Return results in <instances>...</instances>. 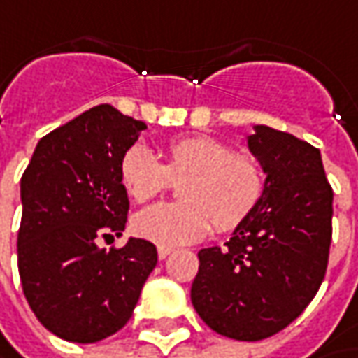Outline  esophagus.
<instances>
[{"mask_svg":"<svg viewBox=\"0 0 358 358\" xmlns=\"http://www.w3.org/2000/svg\"><path fill=\"white\" fill-rule=\"evenodd\" d=\"M172 255V248L170 246H158V258L164 260V258H168Z\"/></svg>","mask_w":358,"mask_h":358,"instance_id":"1","label":"esophagus"}]
</instances>
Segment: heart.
I'll use <instances>...</instances> for the list:
<instances>
[{"instance_id": "1", "label": "heart", "mask_w": 358, "mask_h": 358, "mask_svg": "<svg viewBox=\"0 0 358 358\" xmlns=\"http://www.w3.org/2000/svg\"><path fill=\"white\" fill-rule=\"evenodd\" d=\"M180 180V202H158L136 212L134 232L162 246L202 241L212 222L218 230L242 224L264 192L262 168L248 156H234L226 144L206 138H182L166 150L160 164L144 144H134L120 158V182L136 202L164 192Z\"/></svg>"}]
</instances>
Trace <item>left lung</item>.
<instances>
[{
  "mask_svg": "<svg viewBox=\"0 0 358 358\" xmlns=\"http://www.w3.org/2000/svg\"><path fill=\"white\" fill-rule=\"evenodd\" d=\"M246 142L266 176L264 192L224 248L198 252L190 299L212 331L262 341L296 319L324 278L333 188L308 142L268 126H255Z\"/></svg>",
  "mask_w": 358,
  "mask_h": 358,
  "instance_id": "obj_1",
  "label": "left lung"
}]
</instances>
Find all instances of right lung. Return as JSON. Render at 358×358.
Masks as SVG:
<instances>
[{
	"label": "right lung",
	"mask_w": 358,
	"mask_h": 358,
	"mask_svg": "<svg viewBox=\"0 0 358 358\" xmlns=\"http://www.w3.org/2000/svg\"><path fill=\"white\" fill-rule=\"evenodd\" d=\"M144 128L100 103L43 136L22 176V287L39 322L64 341L87 345L117 333L158 262L142 238L98 246L126 228L120 158Z\"/></svg>",
	"instance_id": "obj_1"
}]
</instances>
